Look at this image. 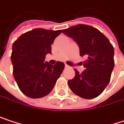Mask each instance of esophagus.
I'll return each mask as SVG.
<instances>
[{
	"mask_svg": "<svg viewBox=\"0 0 124 124\" xmlns=\"http://www.w3.org/2000/svg\"><path fill=\"white\" fill-rule=\"evenodd\" d=\"M65 66H66V68H69V66H68L67 64H65Z\"/></svg>",
	"mask_w": 124,
	"mask_h": 124,
	"instance_id": "1",
	"label": "esophagus"
}]
</instances>
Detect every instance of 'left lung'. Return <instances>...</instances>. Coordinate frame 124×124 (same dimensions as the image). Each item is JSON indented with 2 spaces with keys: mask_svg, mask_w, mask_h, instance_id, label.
Masks as SVG:
<instances>
[{
  "mask_svg": "<svg viewBox=\"0 0 124 124\" xmlns=\"http://www.w3.org/2000/svg\"><path fill=\"white\" fill-rule=\"evenodd\" d=\"M63 33L71 37L79 46L80 55L86 57L82 73L77 69L75 76L68 81L73 93L91 99L99 96L109 83L114 68V48L112 44L96 28L79 24L64 29Z\"/></svg>",
  "mask_w": 124,
  "mask_h": 124,
  "instance_id": "left-lung-1",
  "label": "left lung"
}]
</instances>
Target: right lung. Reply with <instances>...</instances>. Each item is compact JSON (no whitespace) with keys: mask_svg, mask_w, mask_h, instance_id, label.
Here are the masks:
<instances>
[{"mask_svg":"<svg viewBox=\"0 0 124 124\" xmlns=\"http://www.w3.org/2000/svg\"><path fill=\"white\" fill-rule=\"evenodd\" d=\"M61 32L35 28L13 43V75L20 90L28 97L38 99L48 95L62 74L63 63L50 65L44 62L46 55L51 53V44Z\"/></svg>","mask_w":124,"mask_h":124,"instance_id":"right-lung-1","label":"right lung"}]
</instances>
